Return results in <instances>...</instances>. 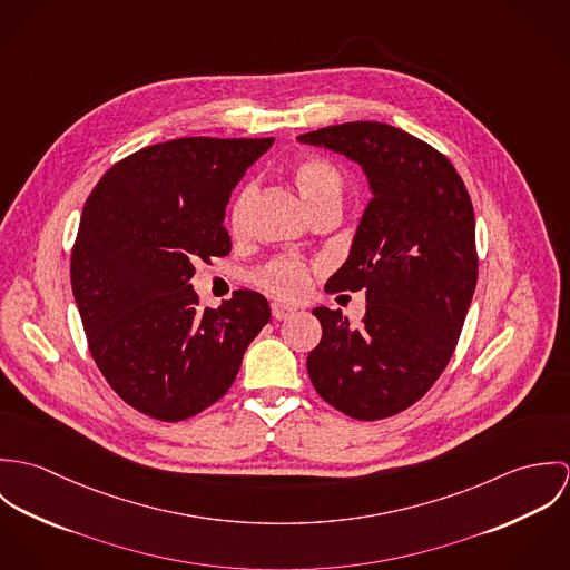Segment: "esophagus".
Segmentation results:
<instances>
[{
  "mask_svg": "<svg viewBox=\"0 0 570 570\" xmlns=\"http://www.w3.org/2000/svg\"><path fill=\"white\" fill-rule=\"evenodd\" d=\"M269 309H272V318L274 321H285V318H289L294 314V307H289L285 303H272Z\"/></svg>",
  "mask_w": 570,
  "mask_h": 570,
  "instance_id": "obj_1",
  "label": "esophagus"
}]
</instances>
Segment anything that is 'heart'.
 Returning <instances> with one entry per match:
<instances>
[{
	"label": "heart",
	"mask_w": 570,
	"mask_h": 570,
	"mask_svg": "<svg viewBox=\"0 0 570 570\" xmlns=\"http://www.w3.org/2000/svg\"><path fill=\"white\" fill-rule=\"evenodd\" d=\"M292 179L303 195L309 210L316 215L325 208H337L344 199V175L335 164L321 156H303L289 166ZM256 181H245L230 206V230L235 237H242L247 230V219L252 204L256 199ZM254 283L265 292L281 298H296L309 285V265L298 256H276L261 265L252 274Z\"/></svg>",
	"instance_id": "b5f03b06"
}]
</instances>
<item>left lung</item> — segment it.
Instances as JSON below:
<instances>
[{
	"instance_id": "left-lung-1",
	"label": "left lung",
	"mask_w": 570,
	"mask_h": 570,
	"mask_svg": "<svg viewBox=\"0 0 570 570\" xmlns=\"http://www.w3.org/2000/svg\"><path fill=\"white\" fill-rule=\"evenodd\" d=\"M362 164L368 202L328 294L366 292L362 325L316 307L323 337L307 357L314 389L351 419L377 421L416 404L445 371L476 278V224L452 163L384 122H344L298 136Z\"/></svg>"
}]
</instances>
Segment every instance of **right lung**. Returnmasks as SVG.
Returning <instances> with one entry per match:
<instances>
[{"mask_svg": "<svg viewBox=\"0 0 570 570\" xmlns=\"http://www.w3.org/2000/svg\"><path fill=\"white\" fill-rule=\"evenodd\" d=\"M274 138H177L109 166L89 193L70 278L89 353L127 406L177 423L219 402L269 305L239 289L199 309L195 263L228 256L226 204Z\"/></svg>", "mask_w": 570, "mask_h": 570, "instance_id": "obj_1", "label": "right lung"}]
</instances>
